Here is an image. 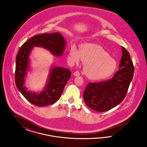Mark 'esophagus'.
<instances>
[{"instance_id":"obj_1","label":"esophagus","mask_w":147,"mask_h":147,"mask_svg":"<svg viewBox=\"0 0 147 147\" xmlns=\"http://www.w3.org/2000/svg\"><path fill=\"white\" fill-rule=\"evenodd\" d=\"M73 75L75 76H80V73L79 71H76L73 73Z\"/></svg>"}]
</instances>
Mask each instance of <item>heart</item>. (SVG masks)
Listing matches in <instances>:
<instances>
[{"mask_svg": "<svg viewBox=\"0 0 147 147\" xmlns=\"http://www.w3.org/2000/svg\"><path fill=\"white\" fill-rule=\"evenodd\" d=\"M71 61L79 63L81 60L85 63L84 73L90 80H99L111 76L117 68L115 60L98 45L85 44L80 46V51L71 46L69 52Z\"/></svg>", "mask_w": 147, "mask_h": 147, "instance_id": "1", "label": "heart"}]
</instances>
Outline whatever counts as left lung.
I'll list each match as a JSON object with an SVG mask.
<instances>
[{
	"label": "left lung",
	"instance_id": "8db88e82",
	"mask_svg": "<svg viewBox=\"0 0 147 147\" xmlns=\"http://www.w3.org/2000/svg\"><path fill=\"white\" fill-rule=\"evenodd\" d=\"M119 70L112 78L100 82L89 83L84 93L86 105L98 112L110 110L125 98L133 79L134 68L129 52L121 46Z\"/></svg>",
	"mask_w": 147,
	"mask_h": 147
}]
</instances>
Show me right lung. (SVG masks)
Here are the masks:
<instances>
[{
  "label": "right lung",
  "mask_w": 147,
  "mask_h": 147,
  "mask_svg": "<svg viewBox=\"0 0 147 147\" xmlns=\"http://www.w3.org/2000/svg\"><path fill=\"white\" fill-rule=\"evenodd\" d=\"M66 40L59 33H45L27 40L18 51L16 60L15 82L18 90L32 104L39 107L51 105L60 98L63 88L71 76V72L63 67L51 65L47 82L40 92L27 90L25 78L30 71V57L34 47L48 50L55 57L62 56L66 48Z\"/></svg>",
  "instance_id": "obj_1"
}]
</instances>
